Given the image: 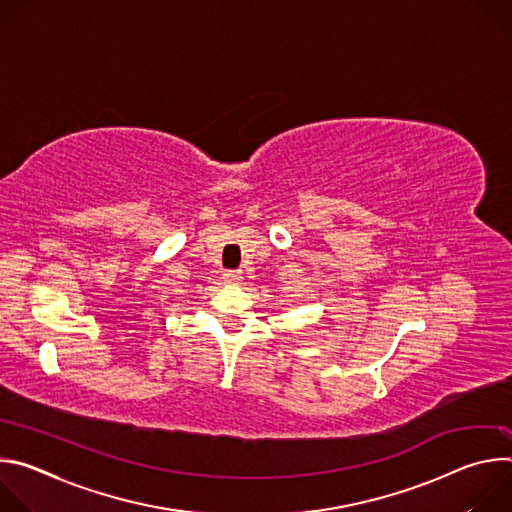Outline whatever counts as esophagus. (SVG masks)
I'll return each instance as SVG.
<instances>
[{
	"label": "esophagus",
	"mask_w": 512,
	"mask_h": 512,
	"mask_svg": "<svg viewBox=\"0 0 512 512\" xmlns=\"http://www.w3.org/2000/svg\"><path fill=\"white\" fill-rule=\"evenodd\" d=\"M243 279V271H225L227 283H239Z\"/></svg>",
	"instance_id": "34e87169"
}]
</instances>
